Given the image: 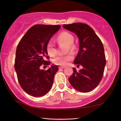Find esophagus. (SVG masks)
I'll list each match as a JSON object with an SVG mask.
<instances>
[{"instance_id":"obj_1","label":"esophagus","mask_w":121,"mask_h":121,"mask_svg":"<svg viewBox=\"0 0 121 121\" xmlns=\"http://www.w3.org/2000/svg\"><path fill=\"white\" fill-rule=\"evenodd\" d=\"M65 67H63V66H60V67H59V69H64L65 68Z\"/></svg>"}]
</instances>
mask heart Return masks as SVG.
Returning <instances> with one entry per match:
<instances>
[{
  "label": "heart",
  "mask_w": 121,
  "mask_h": 121,
  "mask_svg": "<svg viewBox=\"0 0 121 121\" xmlns=\"http://www.w3.org/2000/svg\"><path fill=\"white\" fill-rule=\"evenodd\" d=\"M58 41L59 42L64 43L67 44L68 48V51L73 50V49L74 43V37L70 33L68 32H63L59 35L57 38ZM46 50L48 54L51 57H53L57 53L55 44L52 41H49L46 46ZM73 58V57L72 54H68L65 55H59L54 58L53 60L54 64L58 65H66L68 63L71 61Z\"/></svg>",
  "instance_id": "b5f03b06"
}]
</instances>
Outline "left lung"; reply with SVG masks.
Wrapping results in <instances>:
<instances>
[{
  "instance_id": "1",
  "label": "left lung",
  "mask_w": 121,
  "mask_h": 121,
  "mask_svg": "<svg viewBox=\"0 0 121 121\" xmlns=\"http://www.w3.org/2000/svg\"><path fill=\"white\" fill-rule=\"evenodd\" d=\"M67 30L77 35L79 51L74 64L82 65V69L73 73L69 78L71 85L82 92L94 90L101 80L106 65L103 44L91 27L82 23L63 25Z\"/></svg>"
}]
</instances>
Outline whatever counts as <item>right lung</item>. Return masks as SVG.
<instances>
[{"label": "right lung", "instance_id": "add662e5", "mask_svg": "<svg viewBox=\"0 0 121 121\" xmlns=\"http://www.w3.org/2000/svg\"><path fill=\"white\" fill-rule=\"evenodd\" d=\"M60 25H36L28 30L18 44L15 60V70L22 89L35 97L46 95L50 90L58 68L52 65L47 70L40 69L48 65L46 46Z\"/></svg>", "mask_w": 121, "mask_h": 121}]
</instances>
